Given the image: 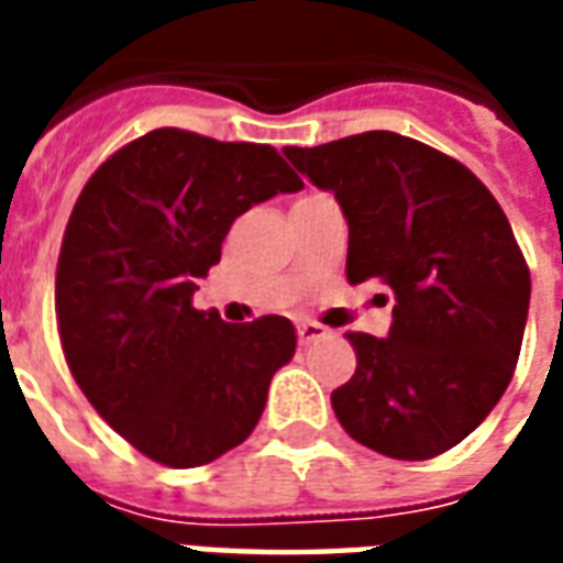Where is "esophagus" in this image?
<instances>
[{
	"instance_id": "obj_1",
	"label": "esophagus",
	"mask_w": 563,
	"mask_h": 563,
	"mask_svg": "<svg viewBox=\"0 0 563 563\" xmlns=\"http://www.w3.org/2000/svg\"><path fill=\"white\" fill-rule=\"evenodd\" d=\"M325 334H329V329L319 325V322H298V341H301V346L319 341V338H325Z\"/></svg>"
}]
</instances>
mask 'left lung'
<instances>
[{"mask_svg": "<svg viewBox=\"0 0 563 563\" xmlns=\"http://www.w3.org/2000/svg\"><path fill=\"white\" fill-rule=\"evenodd\" d=\"M283 153L338 198L350 283L395 301L386 338L350 334L358 367L331 407L362 446L434 459L492 413L519 362L531 274L509 220L461 162L398 132Z\"/></svg>", "mask_w": 563, "mask_h": 563, "instance_id": "left-lung-1", "label": "left lung"}]
</instances>
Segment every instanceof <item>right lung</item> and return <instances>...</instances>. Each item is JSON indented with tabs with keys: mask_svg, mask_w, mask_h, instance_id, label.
I'll list each match as a JSON object with an SVG mask.
<instances>
[{
	"mask_svg": "<svg viewBox=\"0 0 563 563\" xmlns=\"http://www.w3.org/2000/svg\"><path fill=\"white\" fill-rule=\"evenodd\" d=\"M301 180L268 144L153 129L117 150L71 210L56 319L87 401L147 459L198 467L253 434L295 325L192 307L232 222Z\"/></svg>",
	"mask_w": 563,
	"mask_h": 563,
	"instance_id": "add662e5",
	"label": "right lung"
}]
</instances>
